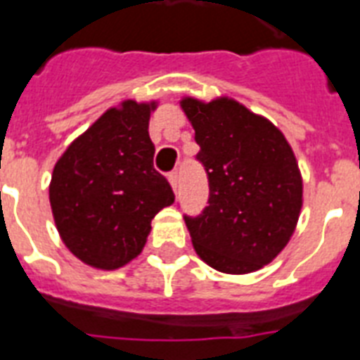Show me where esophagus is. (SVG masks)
<instances>
[{
  "instance_id": "1",
  "label": "esophagus",
  "mask_w": 360,
  "mask_h": 360,
  "mask_svg": "<svg viewBox=\"0 0 360 360\" xmlns=\"http://www.w3.org/2000/svg\"><path fill=\"white\" fill-rule=\"evenodd\" d=\"M168 181H170L172 188L177 190V185H179V174H177V172H170V174H168Z\"/></svg>"
}]
</instances>
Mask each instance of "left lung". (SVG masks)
I'll return each mask as SVG.
<instances>
[{"instance_id":"obj_1","label":"left lung","mask_w":360,"mask_h":360,"mask_svg":"<svg viewBox=\"0 0 360 360\" xmlns=\"http://www.w3.org/2000/svg\"><path fill=\"white\" fill-rule=\"evenodd\" d=\"M181 107L194 127L209 179L207 207L186 216L195 253L224 274H250L288 244L302 210L303 185L283 133L235 99Z\"/></svg>"}]
</instances>
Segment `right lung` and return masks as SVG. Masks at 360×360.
<instances>
[{
  "instance_id": "obj_1",
  "label": "right lung",
  "mask_w": 360,
  "mask_h": 360,
  "mask_svg": "<svg viewBox=\"0 0 360 360\" xmlns=\"http://www.w3.org/2000/svg\"><path fill=\"white\" fill-rule=\"evenodd\" d=\"M155 107L127 99L109 109L53 168L49 203L58 235L94 268L116 270L133 261L155 214L175 200L170 183L153 168L148 125Z\"/></svg>"
}]
</instances>
